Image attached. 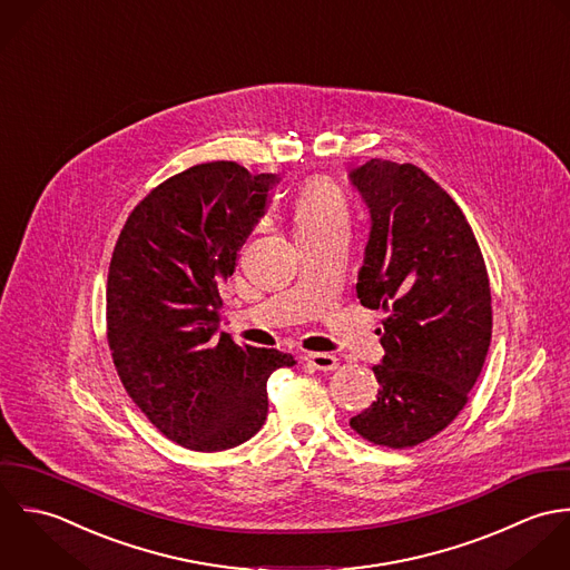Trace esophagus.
Instances as JSON below:
<instances>
[{
    "label": "esophagus",
    "instance_id": "obj_1",
    "mask_svg": "<svg viewBox=\"0 0 570 570\" xmlns=\"http://www.w3.org/2000/svg\"><path fill=\"white\" fill-rule=\"evenodd\" d=\"M304 358L308 365L324 370V372H333L340 365V358L335 354H326V352H308Z\"/></svg>",
    "mask_w": 570,
    "mask_h": 570
}]
</instances>
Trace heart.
<instances>
[{
	"mask_svg": "<svg viewBox=\"0 0 570 570\" xmlns=\"http://www.w3.org/2000/svg\"><path fill=\"white\" fill-rule=\"evenodd\" d=\"M340 225H347V207L340 189L326 180H313L306 185L295 203L297 235Z\"/></svg>",
	"mask_w": 570,
	"mask_h": 570,
	"instance_id": "obj_1",
	"label": "heart"
}]
</instances>
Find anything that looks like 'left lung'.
Instances as JSON below:
<instances>
[{
	"label": "left lung",
	"mask_w": 570,
	"mask_h": 570,
	"mask_svg": "<svg viewBox=\"0 0 570 570\" xmlns=\"http://www.w3.org/2000/svg\"><path fill=\"white\" fill-rule=\"evenodd\" d=\"M370 214L356 295L385 311L376 401L350 421L374 445L414 448L466 403L491 343L480 246L452 196L410 163L372 158L347 174Z\"/></svg>",
	"instance_id": "obj_1"
}]
</instances>
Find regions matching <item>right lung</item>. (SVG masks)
<instances>
[{"label": "right lung", "instance_id": "1", "mask_svg": "<svg viewBox=\"0 0 570 570\" xmlns=\"http://www.w3.org/2000/svg\"><path fill=\"white\" fill-rule=\"evenodd\" d=\"M277 174L237 163L189 167L129 214L108 273V342L142 414L174 443L223 452L255 436L266 381L295 358L220 333L218 284L264 216Z\"/></svg>", "mask_w": 570, "mask_h": 570}]
</instances>
